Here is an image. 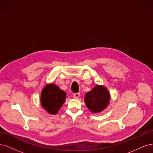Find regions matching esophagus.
Masks as SVG:
<instances>
[{
  "instance_id": "1",
  "label": "esophagus",
  "mask_w": 153,
  "mask_h": 153,
  "mask_svg": "<svg viewBox=\"0 0 153 153\" xmlns=\"http://www.w3.org/2000/svg\"><path fill=\"white\" fill-rule=\"evenodd\" d=\"M80 97V93H75L73 94V98L75 99H78Z\"/></svg>"
}]
</instances>
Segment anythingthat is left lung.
<instances>
[{"mask_svg":"<svg viewBox=\"0 0 153 153\" xmlns=\"http://www.w3.org/2000/svg\"><path fill=\"white\" fill-rule=\"evenodd\" d=\"M110 94L105 86L96 85L92 90L85 94L84 101L87 107L92 113L102 112L108 106Z\"/></svg>","mask_w":153,"mask_h":153,"instance_id":"1","label":"left lung"}]
</instances>
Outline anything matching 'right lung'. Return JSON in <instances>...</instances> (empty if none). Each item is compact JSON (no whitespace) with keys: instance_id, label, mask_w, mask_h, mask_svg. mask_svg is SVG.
<instances>
[{"instance_id":"1","label":"right lung","mask_w":153,"mask_h":153,"mask_svg":"<svg viewBox=\"0 0 153 153\" xmlns=\"http://www.w3.org/2000/svg\"><path fill=\"white\" fill-rule=\"evenodd\" d=\"M66 93L54 84H48L41 92L40 101L43 108L50 114L55 115L65 102Z\"/></svg>"}]
</instances>
